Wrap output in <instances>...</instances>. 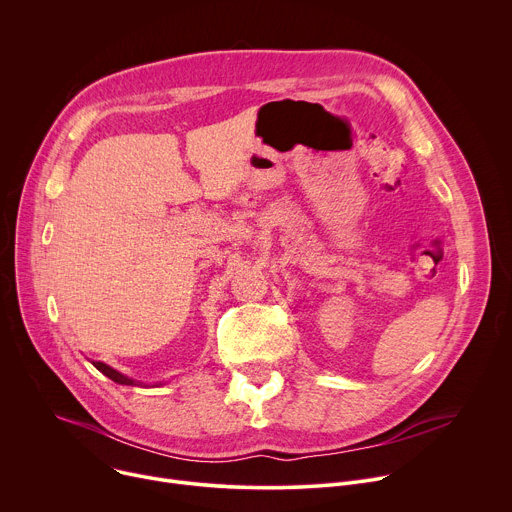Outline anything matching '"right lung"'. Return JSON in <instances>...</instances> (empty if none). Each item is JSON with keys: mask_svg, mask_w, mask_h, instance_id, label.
<instances>
[{"mask_svg": "<svg viewBox=\"0 0 512 512\" xmlns=\"http://www.w3.org/2000/svg\"><path fill=\"white\" fill-rule=\"evenodd\" d=\"M95 367H97V371H101L105 377H109L111 381H115V383H119V385H135V381L133 379H127L125 375H121V373H117L115 369H111V367H107L105 362H93Z\"/></svg>", "mask_w": 512, "mask_h": 512, "instance_id": "add662e5", "label": "right lung"}]
</instances>
